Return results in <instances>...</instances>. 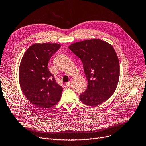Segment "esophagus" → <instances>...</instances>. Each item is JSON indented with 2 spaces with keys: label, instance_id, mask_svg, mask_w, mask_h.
Here are the masks:
<instances>
[{
  "label": "esophagus",
  "instance_id": "34e87169",
  "mask_svg": "<svg viewBox=\"0 0 146 146\" xmlns=\"http://www.w3.org/2000/svg\"><path fill=\"white\" fill-rule=\"evenodd\" d=\"M66 85L67 87H70L72 86V82H67L66 83Z\"/></svg>",
  "mask_w": 146,
  "mask_h": 146
}]
</instances>
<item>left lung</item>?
Returning <instances> with one entry per match:
<instances>
[{
    "instance_id": "8db88e82",
    "label": "left lung",
    "mask_w": 146,
    "mask_h": 146,
    "mask_svg": "<svg viewBox=\"0 0 146 146\" xmlns=\"http://www.w3.org/2000/svg\"><path fill=\"white\" fill-rule=\"evenodd\" d=\"M69 49L81 59L88 82L80 101L97 106L109 99L114 93L119 80L120 64L111 44L99 38L76 42Z\"/></svg>"
}]
</instances>
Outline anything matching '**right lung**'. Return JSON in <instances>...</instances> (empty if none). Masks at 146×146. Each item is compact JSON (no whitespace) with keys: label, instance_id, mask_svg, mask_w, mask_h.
Returning <instances> with one entry per match:
<instances>
[{"label":"right lung","instance_id":"obj_1","mask_svg":"<svg viewBox=\"0 0 146 146\" xmlns=\"http://www.w3.org/2000/svg\"><path fill=\"white\" fill-rule=\"evenodd\" d=\"M57 43H36L24 53L19 69V81L28 100L42 109H49L60 100L63 88L47 66L52 56L60 48Z\"/></svg>","mask_w":146,"mask_h":146}]
</instances>
